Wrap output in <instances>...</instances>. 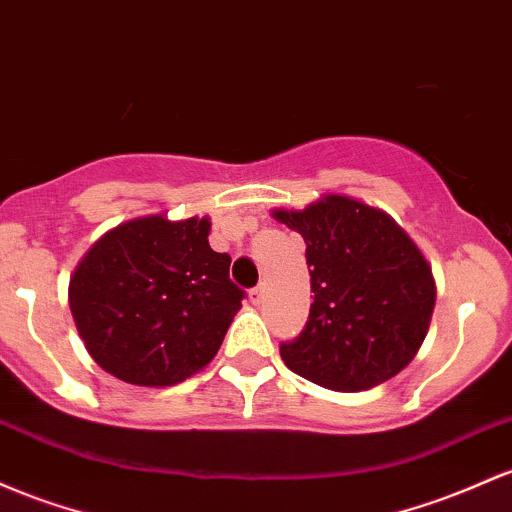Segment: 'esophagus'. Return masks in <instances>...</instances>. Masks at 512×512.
I'll use <instances>...</instances> for the list:
<instances>
[{
	"label": "esophagus",
	"instance_id": "obj_1",
	"mask_svg": "<svg viewBox=\"0 0 512 512\" xmlns=\"http://www.w3.org/2000/svg\"><path fill=\"white\" fill-rule=\"evenodd\" d=\"M262 299H265V286H255V289H250V301L255 303V306H260Z\"/></svg>",
	"mask_w": 512,
	"mask_h": 512
}]
</instances>
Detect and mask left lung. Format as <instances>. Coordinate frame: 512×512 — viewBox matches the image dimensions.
Listing matches in <instances>:
<instances>
[{"mask_svg":"<svg viewBox=\"0 0 512 512\" xmlns=\"http://www.w3.org/2000/svg\"><path fill=\"white\" fill-rule=\"evenodd\" d=\"M274 218L303 235L313 291L299 338L279 345L286 367L333 391L396 376L435 308L432 272L413 240L384 211L338 194Z\"/></svg>","mask_w":512,"mask_h":512,"instance_id":"8db88e82","label":"left lung"}]
</instances>
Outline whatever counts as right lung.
<instances>
[{
    "label": "right lung",
    "mask_w": 512,
    "mask_h": 512,
    "mask_svg": "<svg viewBox=\"0 0 512 512\" xmlns=\"http://www.w3.org/2000/svg\"><path fill=\"white\" fill-rule=\"evenodd\" d=\"M209 218L121 223L70 279V311L89 355L116 379L172 386L216 357L245 291L209 245Z\"/></svg>",
    "instance_id": "obj_1"
}]
</instances>
